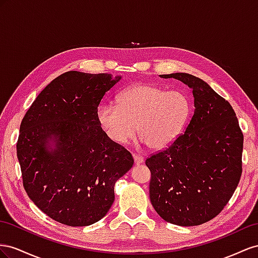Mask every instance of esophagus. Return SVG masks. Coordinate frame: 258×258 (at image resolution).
Returning <instances> with one entry per match:
<instances>
[{
	"label": "esophagus",
	"instance_id": "obj_1",
	"mask_svg": "<svg viewBox=\"0 0 258 258\" xmlns=\"http://www.w3.org/2000/svg\"><path fill=\"white\" fill-rule=\"evenodd\" d=\"M133 159H134V162L135 164H142L144 162V158L142 156H139V154H133Z\"/></svg>",
	"mask_w": 258,
	"mask_h": 258
}]
</instances>
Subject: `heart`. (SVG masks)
<instances>
[{"mask_svg":"<svg viewBox=\"0 0 258 258\" xmlns=\"http://www.w3.org/2000/svg\"><path fill=\"white\" fill-rule=\"evenodd\" d=\"M190 100L180 91H166L154 84H137L117 96V105L97 108V120L107 136L125 145L138 134L150 149L161 150L174 143L185 127Z\"/></svg>","mask_w":258,"mask_h":258,"instance_id":"obj_1","label":"heart"}]
</instances>
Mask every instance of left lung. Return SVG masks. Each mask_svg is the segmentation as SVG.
Instances as JSON below:
<instances>
[{"label":"left lung","instance_id":"obj_1","mask_svg":"<svg viewBox=\"0 0 258 258\" xmlns=\"http://www.w3.org/2000/svg\"><path fill=\"white\" fill-rule=\"evenodd\" d=\"M192 90L195 112L185 133L146 160L150 201L165 222L198 226L218 215L242 173L243 134L229 102L188 73L161 75Z\"/></svg>","mask_w":258,"mask_h":258}]
</instances>
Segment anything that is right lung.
<instances>
[{
    "label": "right lung",
    "instance_id": "obj_1",
    "mask_svg": "<svg viewBox=\"0 0 258 258\" xmlns=\"http://www.w3.org/2000/svg\"><path fill=\"white\" fill-rule=\"evenodd\" d=\"M122 79L68 71L44 88L20 124L17 158L31 201L51 219L90 226L114 201V183L134 164L97 120L104 95Z\"/></svg>",
    "mask_w": 258,
    "mask_h": 258
}]
</instances>
